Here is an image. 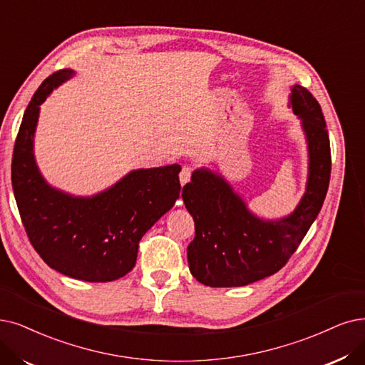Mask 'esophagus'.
Here are the masks:
<instances>
[{"label": "esophagus", "instance_id": "esophagus-1", "mask_svg": "<svg viewBox=\"0 0 365 365\" xmlns=\"http://www.w3.org/2000/svg\"><path fill=\"white\" fill-rule=\"evenodd\" d=\"M192 168L190 166H184L182 169H181V172H180V182H181V185H185L188 181H190V178H192Z\"/></svg>", "mask_w": 365, "mask_h": 365}]
</instances>
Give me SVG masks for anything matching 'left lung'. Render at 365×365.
<instances>
[{
    "instance_id": "1",
    "label": "left lung",
    "mask_w": 365,
    "mask_h": 365,
    "mask_svg": "<svg viewBox=\"0 0 365 365\" xmlns=\"http://www.w3.org/2000/svg\"><path fill=\"white\" fill-rule=\"evenodd\" d=\"M289 108L301 120L309 150L304 196L294 212L265 220L220 173L196 169L182 187V200L195 220V240L187 247L188 268L211 287H238L282 269L298 249L324 205L331 177V148L317 100L301 85L290 88Z\"/></svg>"
}]
</instances>
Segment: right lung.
I'll use <instances>...</instances> for the list:
<instances>
[{"instance_id":"1","label":"right lung","mask_w":365,"mask_h":365,"mask_svg":"<svg viewBox=\"0 0 365 365\" xmlns=\"http://www.w3.org/2000/svg\"><path fill=\"white\" fill-rule=\"evenodd\" d=\"M71 68L43 81L14 142L11 185L26 235L46 264L76 280L113 282L133 269L140 238L180 197V165L128 172L93 196H73L43 178L34 157L40 105Z\"/></svg>"}]
</instances>
